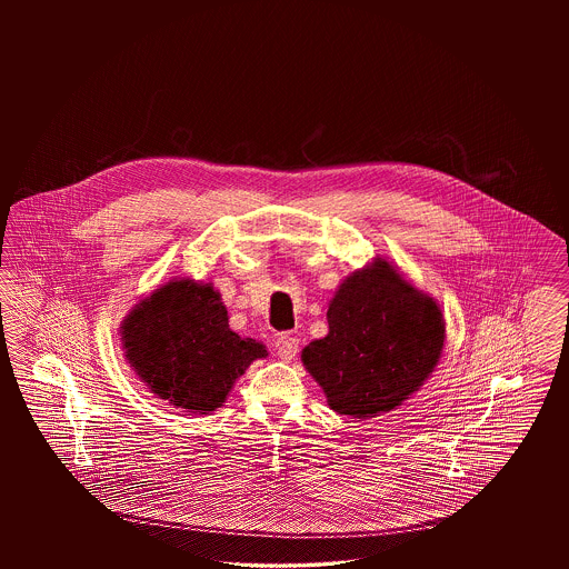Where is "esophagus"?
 Here are the masks:
<instances>
[{
    "mask_svg": "<svg viewBox=\"0 0 569 569\" xmlns=\"http://www.w3.org/2000/svg\"><path fill=\"white\" fill-rule=\"evenodd\" d=\"M274 350L277 356L286 362H290L298 353V339L292 335H281L277 341H274Z\"/></svg>",
    "mask_w": 569,
    "mask_h": 569,
    "instance_id": "1",
    "label": "esophagus"
}]
</instances>
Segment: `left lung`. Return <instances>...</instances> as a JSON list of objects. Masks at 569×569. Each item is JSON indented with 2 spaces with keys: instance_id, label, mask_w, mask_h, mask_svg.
<instances>
[{
  "instance_id": "obj_1",
  "label": "left lung",
  "mask_w": 569,
  "mask_h": 569,
  "mask_svg": "<svg viewBox=\"0 0 569 569\" xmlns=\"http://www.w3.org/2000/svg\"><path fill=\"white\" fill-rule=\"evenodd\" d=\"M328 335L300 360L325 390L330 409L373 418L392 411L433 376L446 320L433 297L376 258L346 277L328 305Z\"/></svg>"
}]
</instances>
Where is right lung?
<instances>
[{"mask_svg":"<svg viewBox=\"0 0 569 569\" xmlns=\"http://www.w3.org/2000/svg\"><path fill=\"white\" fill-rule=\"evenodd\" d=\"M126 360L168 406L209 413L223 406L247 367L267 348L228 326L213 283L170 279L132 307L121 325Z\"/></svg>","mask_w":569,"mask_h":569,"instance_id":"1","label":"right lung"}]
</instances>
